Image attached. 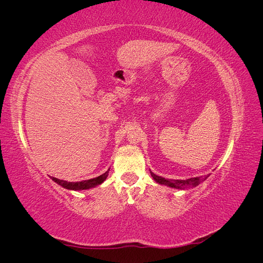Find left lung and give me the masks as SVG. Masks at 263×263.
Here are the masks:
<instances>
[{"instance_id":"obj_1","label":"left lung","mask_w":263,"mask_h":263,"mask_svg":"<svg viewBox=\"0 0 263 263\" xmlns=\"http://www.w3.org/2000/svg\"><path fill=\"white\" fill-rule=\"evenodd\" d=\"M151 173V177L154 178V180L159 183V184H163L166 186H170L173 189H180V190H184L189 187H195L197 186L200 183H202L204 180L208 179V177H196V178H190L186 180H171V179H165L162 177H159L157 174Z\"/></svg>"}]
</instances>
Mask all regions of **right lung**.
<instances>
[{
  "instance_id": "obj_1",
  "label": "right lung",
  "mask_w": 263,
  "mask_h": 263,
  "mask_svg": "<svg viewBox=\"0 0 263 263\" xmlns=\"http://www.w3.org/2000/svg\"><path fill=\"white\" fill-rule=\"evenodd\" d=\"M108 171L109 169L105 172L101 174L100 177L98 178H93L90 180H85V181H81V182H68V181H63V180H59L57 178L50 177L52 181H54L57 184H59L60 186L65 187L67 190H73V191H81V190H87L91 187H95L100 185L101 183L104 182L108 176Z\"/></svg>"
}]
</instances>
